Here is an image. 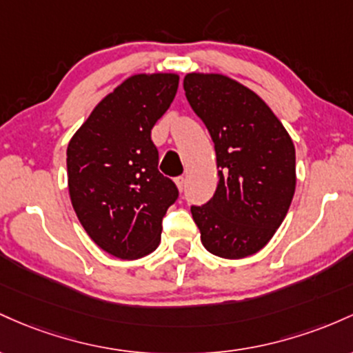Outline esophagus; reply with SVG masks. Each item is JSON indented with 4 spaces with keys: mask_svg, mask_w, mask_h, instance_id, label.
Listing matches in <instances>:
<instances>
[{
    "mask_svg": "<svg viewBox=\"0 0 353 353\" xmlns=\"http://www.w3.org/2000/svg\"><path fill=\"white\" fill-rule=\"evenodd\" d=\"M175 183H176L178 190H180V192H183V188H185V176H178L176 180H175Z\"/></svg>",
    "mask_w": 353,
    "mask_h": 353,
    "instance_id": "obj_1",
    "label": "esophagus"
}]
</instances>
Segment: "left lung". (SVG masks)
I'll return each mask as SVG.
<instances>
[{
	"label": "left lung",
	"instance_id": "left-lung-1",
	"mask_svg": "<svg viewBox=\"0 0 353 353\" xmlns=\"http://www.w3.org/2000/svg\"><path fill=\"white\" fill-rule=\"evenodd\" d=\"M183 90L215 143L219 185L192 207L203 247L221 259L260 252L279 230L295 193V146L255 91L220 73H187Z\"/></svg>",
	"mask_w": 353,
	"mask_h": 353
}]
</instances>
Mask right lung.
Instances as JSON below:
<instances>
[{"label":"right lung","instance_id":"add662e5","mask_svg":"<svg viewBox=\"0 0 353 353\" xmlns=\"http://www.w3.org/2000/svg\"><path fill=\"white\" fill-rule=\"evenodd\" d=\"M176 73H138L106 94L66 150L71 205L90 239L110 255L155 252L161 219L178 190L158 172L152 128L170 108Z\"/></svg>","mask_w":353,"mask_h":353}]
</instances>
